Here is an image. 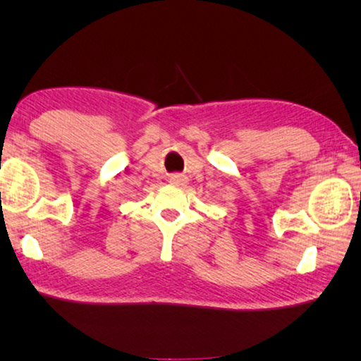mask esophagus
<instances>
[{
  "label": "esophagus",
  "instance_id": "34e87169",
  "mask_svg": "<svg viewBox=\"0 0 361 361\" xmlns=\"http://www.w3.org/2000/svg\"><path fill=\"white\" fill-rule=\"evenodd\" d=\"M170 181H172L173 185H183V183H185L186 180H185V176H183V175H172V176H170Z\"/></svg>",
  "mask_w": 361,
  "mask_h": 361
}]
</instances>
